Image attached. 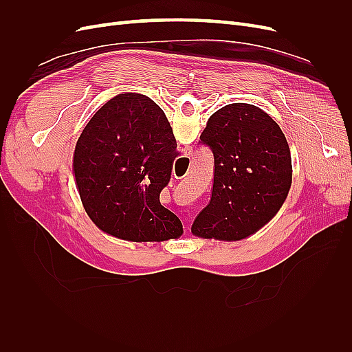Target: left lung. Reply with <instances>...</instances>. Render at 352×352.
I'll return each mask as SVG.
<instances>
[{
  "label": "left lung",
  "mask_w": 352,
  "mask_h": 352,
  "mask_svg": "<svg viewBox=\"0 0 352 352\" xmlns=\"http://www.w3.org/2000/svg\"><path fill=\"white\" fill-rule=\"evenodd\" d=\"M199 140L214 155V182L190 230L219 241L252 235L276 216L291 189V151L282 129L261 109L235 102L210 117Z\"/></svg>",
  "instance_id": "obj_1"
}]
</instances>
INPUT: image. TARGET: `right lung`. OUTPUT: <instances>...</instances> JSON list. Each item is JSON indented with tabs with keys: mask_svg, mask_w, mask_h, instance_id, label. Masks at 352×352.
I'll use <instances>...</instances> for the list:
<instances>
[{
	"mask_svg": "<svg viewBox=\"0 0 352 352\" xmlns=\"http://www.w3.org/2000/svg\"><path fill=\"white\" fill-rule=\"evenodd\" d=\"M177 144L164 111L141 94L105 102L80 133L73 172L85 211L101 230L124 241L176 239L179 217L160 202Z\"/></svg>",
	"mask_w": 352,
	"mask_h": 352,
	"instance_id": "1",
	"label": "right lung"
}]
</instances>
